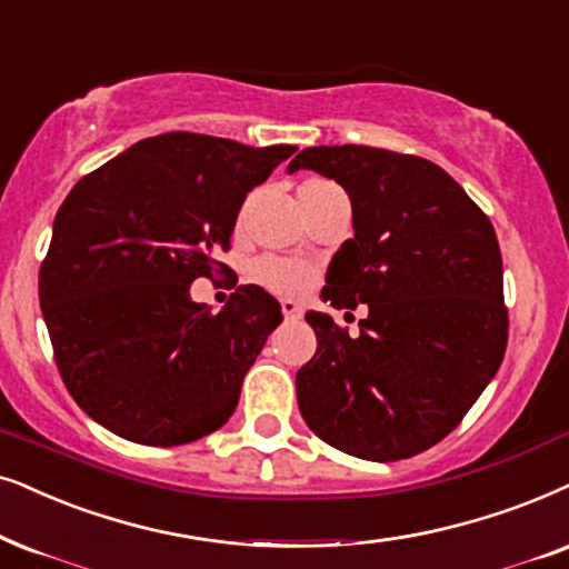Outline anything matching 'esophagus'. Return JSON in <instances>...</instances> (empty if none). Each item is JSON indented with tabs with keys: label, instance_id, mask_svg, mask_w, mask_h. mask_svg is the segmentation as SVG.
Masks as SVG:
<instances>
[{
	"label": "esophagus",
	"instance_id": "obj_1",
	"mask_svg": "<svg viewBox=\"0 0 569 569\" xmlns=\"http://www.w3.org/2000/svg\"><path fill=\"white\" fill-rule=\"evenodd\" d=\"M282 313H284V319H300L302 306L295 300H282Z\"/></svg>",
	"mask_w": 569,
	"mask_h": 569
}]
</instances>
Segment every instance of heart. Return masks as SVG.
<instances>
[{
	"mask_svg": "<svg viewBox=\"0 0 569 569\" xmlns=\"http://www.w3.org/2000/svg\"><path fill=\"white\" fill-rule=\"evenodd\" d=\"M313 180L306 186H316ZM250 279L256 284L267 287L269 292L284 295V298H302L306 292H311L316 282H319V269L311 267L306 261H292V258H277V256H263L250 267Z\"/></svg>",
	"mask_w": 569,
	"mask_h": 569,
	"instance_id": "obj_1",
	"label": "heart"
}]
</instances>
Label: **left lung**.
<instances>
[{"instance_id":"left-lung-1","label":"left lung","mask_w":569,"mask_h":569,"mask_svg":"<svg viewBox=\"0 0 569 569\" xmlns=\"http://www.w3.org/2000/svg\"><path fill=\"white\" fill-rule=\"evenodd\" d=\"M313 169L348 190L356 234L337 250L321 298L356 311L360 335L306 313L316 356L295 376L316 437L373 462L447 437L499 371L507 348L501 253L491 221L429 159L371 146H313Z\"/></svg>"}]
</instances>
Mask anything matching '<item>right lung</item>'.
<instances>
[{
    "label": "right lung",
    "instance_id": "1",
    "mask_svg": "<svg viewBox=\"0 0 569 569\" xmlns=\"http://www.w3.org/2000/svg\"><path fill=\"white\" fill-rule=\"evenodd\" d=\"M295 146L164 132L76 182L54 217L39 300L64 387L117 437L188 445L224 426L282 308L242 284L219 313L190 300L227 274L240 206Z\"/></svg>",
    "mask_w": 569,
    "mask_h": 569
}]
</instances>
